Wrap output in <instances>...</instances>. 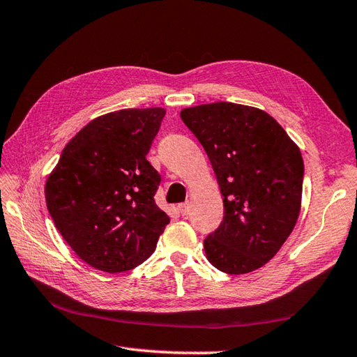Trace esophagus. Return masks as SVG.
<instances>
[{"mask_svg": "<svg viewBox=\"0 0 357 357\" xmlns=\"http://www.w3.org/2000/svg\"><path fill=\"white\" fill-rule=\"evenodd\" d=\"M178 210H179V213L182 214V216H188V214H190V204L188 202L179 204L178 205Z\"/></svg>", "mask_w": 357, "mask_h": 357, "instance_id": "obj_1", "label": "esophagus"}]
</instances>
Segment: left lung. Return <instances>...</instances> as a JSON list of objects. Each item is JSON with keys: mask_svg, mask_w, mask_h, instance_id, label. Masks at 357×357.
Instances as JSON below:
<instances>
[{"mask_svg": "<svg viewBox=\"0 0 357 357\" xmlns=\"http://www.w3.org/2000/svg\"><path fill=\"white\" fill-rule=\"evenodd\" d=\"M181 119L204 146L223 196V220L204 240L206 259L231 275L264 266L300 214V149L257 107L216 102L185 107Z\"/></svg>", "mask_w": 357, "mask_h": 357, "instance_id": "obj_1", "label": "left lung"}]
</instances>
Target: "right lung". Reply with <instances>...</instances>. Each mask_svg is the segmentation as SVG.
<instances>
[{
    "label": "right lung",
    "instance_id": "add662e5",
    "mask_svg": "<svg viewBox=\"0 0 357 357\" xmlns=\"http://www.w3.org/2000/svg\"><path fill=\"white\" fill-rule=\"evenodd\" d=\"M162 107L97 117L63 147L45 184L56 228L82 260L109 273L134 269L170 218L155 204L160 173L146 160Z\"/></svg>",
    "mask_w": 357,
    "mask_h": 357
}]
</instances>
